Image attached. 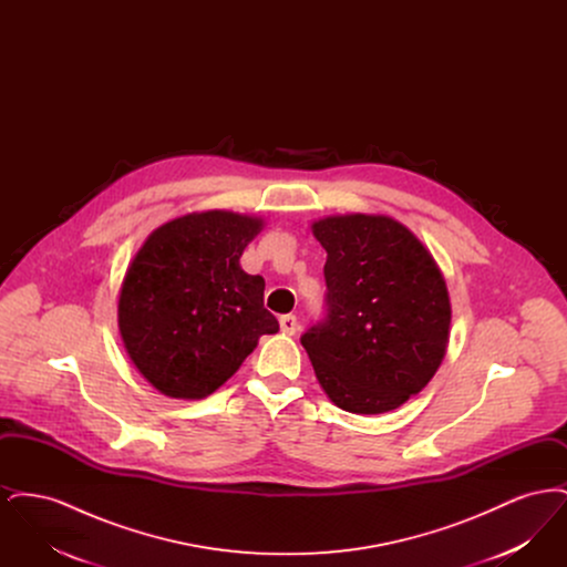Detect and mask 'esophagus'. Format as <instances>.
Segmentation results:
<instances>
[{
    "instance_id": "34e87169",
    "label": "esophagus",
    "mask_w": 567,
    "mask_h": 567,
    "mask_svg": "<svg viewBox=\"0 0 567 567\" xmlns=\"http://www.w3.org/2000/svg\"><path fill=\"white\" fill-rule=\"evenodd\" d=\"M280 331L287 336H293L297 331V319L293 315H285L280 317Z\"/></svg>"
}]
</instances>
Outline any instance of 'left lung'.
<instances>
[{"instance_id": "1", "label": "left lung", "mask_w": 567, "mask_h": 567, "mask_svg": "<svg viewBox=\"0 0 567 567\" xmlns=\"http://www.w3.org/2000/svg\"><path fill=\"white\" fill-rule=\"evenodd\" d=\"M327 319L301 336L324 395L382 414L427 386L451 336V297L430 248L386 215L324 216Z\"/></svg>"}]
</instances>
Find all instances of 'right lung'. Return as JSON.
<instances>
[{
  "label": "right lung",
  "mask_w": 567,
  "mask_h": 567,
  "mask_svg": "<svg viewBox=\"0 0 567 567\" xmlns=\"http://www.w3.org/2000/svg\"><path fill=\"white\" fill-rule=\"evenodd\" d=\"M264 218L229 210L178 216L157 227L125 271L118 331L137 372L174 400H204L234 377L278 321L266 280L240 257Z\"/></svg>",
  "instance_id": "right-lung-1"
}]
</instances>
